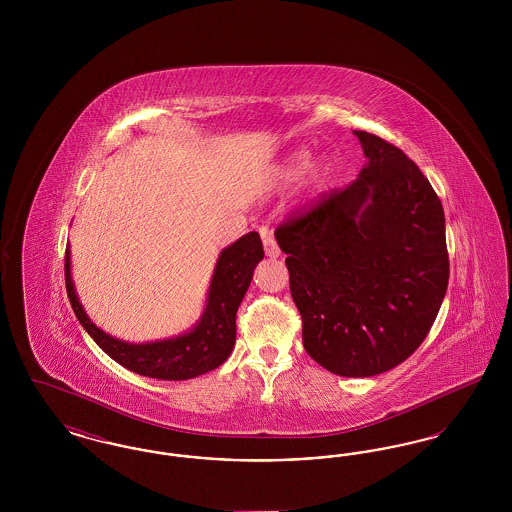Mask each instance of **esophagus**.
Returning a JSON list of instances; mask_svg holds the SVG:
<instances>
[{"label": "esophagus", "mask_w": 512, "mask_h": 512, "mask_svg": "<svg viewBox=\"0 0 512 512\" xmlns=\"http://www.w3.org/2000/svg\"><path fill=\"white\" fill-rule=\"evenodd\" d=\"M263 247H265V253H267V257H278L280 255V247L276 244V240L268 234V236H263Z\"/></svg>", "instance_id": "34e87169"}]
</instances>
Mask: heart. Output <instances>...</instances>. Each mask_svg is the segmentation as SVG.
Here are the masks:
<instances>
[{"label":"heart","mask_w":512,"mask_h":512,"mask_svg":"<svg viewBox=\"0 0 512 512\" xmlns=\"http://www.w3.org/2000/svg\"><path fill=\"white\" fill-rule=\"evenodd\" d=\"M309 161H311V153L307 149L293 151L280 163V167L276 169V182L278 184H292L309 167ZM324 171H326V167L322 163L315 167L317 174Z\"/></svg>","instance_id":"1"}]
</instances>
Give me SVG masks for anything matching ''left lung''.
<instances>
[{
  "mask_svg": "<svg viewBox=\"0 0 512 512\" xmlns=\"http://www.w3.org/2000/svg\"><path fill=\"white\" fill-rule=\"evenodd\" d=\"M359 178L282 222L290 292L305 351L326 370L376 376L411 357L438 317L449 282L445 215L413 161L386 140L353 132Z\"/></svg>",
  "mask_w": 512,
  "mask_h": 512,
  "instance_id": "8db88e82",
  "label": "left lung"
}]
</instances>
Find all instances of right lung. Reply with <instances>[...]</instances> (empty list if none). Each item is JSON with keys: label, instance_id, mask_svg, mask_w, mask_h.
I'll return each instance as SVG.
<instances>
[{"label": "right lung", "instance_id": "obj_1", "mask_svg": "<svg viewBox=\"0 0 512 512\" xmlns=\"http://www.w3.org/2000/svg\"><path fill=\"white\" fill-rule=\"evenodd\" d=\"M265 257L257 232L222 249L207 293V305L194 328L171 340L128 343L117 340L84 313L71 278V249L65 251V284L74 315L99 347L119 365L157 380H190L222 365L236 343V313L251 284L253 270Z\"/></svg>", "mask_w": 512, "mask_h": 512}]
</instances>
